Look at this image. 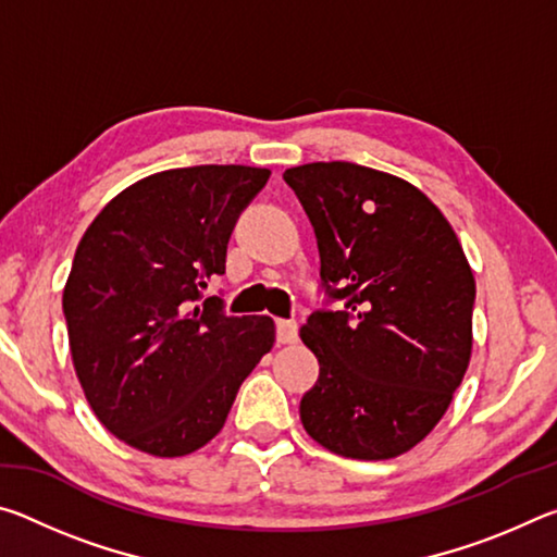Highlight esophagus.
<instances>
[{
    "label": "esophagus",
    "mask_w": 557,
    "mask_h": 557,
    "mask_svg": "<svg viewBox=\"0 0 557 557\" xmlns=\"http://www.w3.org/2000/svg\"><path fill=\"white\" fill-rule=\"evenodd\" d=\"M277 344H295L297 342V322L292 319H277Z\"/></svg>",
    "instance_id": "34e87169"
}]
</instances>
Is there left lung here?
<instances>
[{"mask_svg": "<svg viewBox=\"0 0 557 557\" xmlns=\"http://www.w3.org/2000/svg\"><path fill=\"white\" fill-rule=\"evenodd\" d=\"M314 225L322 285L344 299L299 329L319 381L307 435L351 459H393L447 412L471 358L474 275L449 221L418 186L351 162L292 166Z\"/></svg>", "mask_w": 557, "mask_h": 557, "instance_id": "left-lung-1", "label": "left lung"}]
</instances>
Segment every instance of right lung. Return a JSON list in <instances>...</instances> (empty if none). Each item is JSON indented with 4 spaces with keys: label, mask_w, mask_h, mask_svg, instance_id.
<instances>
[{
    "label": "right lung",
    "mask_w": 557,
    "mask_h": 557,
    "mask_svg": "<svg viewBox=\"0 0 557 557\" xmlns=\"http://www.w3.org/2000/svg\"><path fill=\"white\" fill-rule=\"evenodd\" d=\"M268 178L270 169L243 164L166 169L120 191L83 233L63 287L73 369L125 445L152 457L209 445L275 344L270 317L201 301Z\"/></svg>",
    "instance_id": "add662e5"
}]
</instances>
